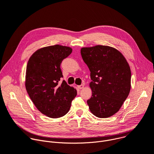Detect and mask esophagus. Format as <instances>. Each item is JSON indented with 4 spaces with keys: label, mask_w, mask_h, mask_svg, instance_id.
<instances>
[{
    "label": "esophagus",
    "mask_w": 154,
    "mask_h": 154,
    "mask_svg": "<svg viewBox=\"0 0 154 154\" xmlns=\"http://www.w3.org/2000/svg\"><path fill=\"white\" fill-rule=\"evenodd\" d=\"M84 84H81V85H79V86H78V89H83V88H84Z\"/></svg>",
    "instance_id": "34e87169"
}]
</instances>
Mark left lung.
I'll use <instances>...</instances> for the list:
<instances>
[{"label":"left lung","instance_id":"left-lung-1","mask_svg":"<svg viewBox=\"0 0 154 154\" xmlns=\"http://www.w3.org/2000/svg\"><path fill=\"white\" fill-rule=\"evenodd\" d=\"M81 54L91 72L92 95L87 101L90 111L100 118L112 116L120 109L130 91L128 62L118 50L108 46L82 48Z\"/></svg>","mask_w":154,"mask_h":154}]
</instances>
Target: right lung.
Returning a JSON list of instances; mask_svg holds the SVG:
<instances>
[{
    "instance_id": "add662e5",
    "label": "right lung",
    "mask_w": 154,
    "mask_h": 154,
    "mask_svg": "<svg viewBox=\"0 0 154 154\" xmlns=\"http://www.w3.org/2000/svg\"><path fill=\"white\" fill-rule=\"evenodd\" d=\"M72 52L70 47L54 45L41 48L30 57L26 68V88L37 108L45 116L58 118L69 111L76 89L63 78L60 63Z\"/></svg>"
}]
</instances>
